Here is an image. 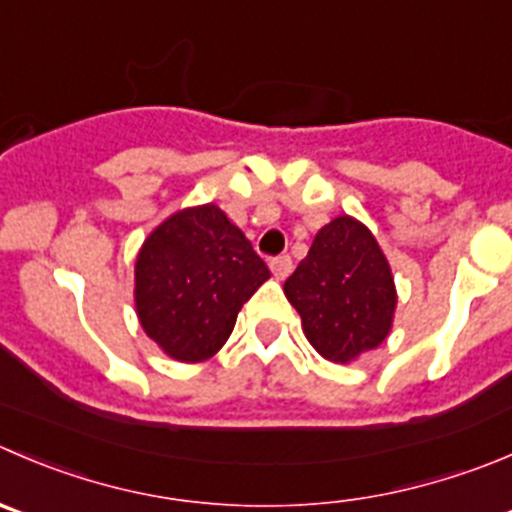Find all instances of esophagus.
I'll use <instances>...</instances> for the list:
<instances>
[{
	"label": "esophagus",
	"instance_id": "obj_1",
	"mask_svg": "<svg viewBox=\"0 0 512 512\" xmlns=\"http://www.w3.org/2000/svg\"><path fill=\"white\" fill-rule=\"evenodd\" d=\"M270 270L272 275H275V280H285V277L292 272V260L287 255L275 257V260H270Z\"/></svg>",
	"mask_w": 512,
	"mask_h": 512
}]
</instances>
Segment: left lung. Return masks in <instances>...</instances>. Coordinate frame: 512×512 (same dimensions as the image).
Returning a JSON list of instances; mask_svg holds the SVG:
<instances>
[{"instance_id": "obj_1", "label": "left lung", "mask_w": 512, "mask_h": 512, "mask_svg": "<svg viewBox=\"0 0 512 512\" xmlns=\"http://www.w3.org/2000/svg\"><path fill=\"white\" fill-rule=\"evenodd\" d=\"M285 297L325 360L347 365L375 350L393 330L398 290L370 227L350 215L327 222L287 277Z\"/></svg>"}]
</instances>
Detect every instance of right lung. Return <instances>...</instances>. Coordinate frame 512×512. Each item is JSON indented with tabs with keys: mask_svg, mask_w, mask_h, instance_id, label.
<instances>
[{
	"mask_svg": "<svg viewBox=\"0 0 512 512\" xmlns=\"http://www.w3.org/2000/svg\"><path fill=\"white\" fill-rule=\"evenodd\" d=\"M267 277L265 262L220 207H185L162 220L137 252V320L172 360H210Z\"/></svg>",
	"mask_w": 512,
	"mask_h": 512,
	"instance_id": "obj_1",
	"label": "right lung"
}]
</instances>
